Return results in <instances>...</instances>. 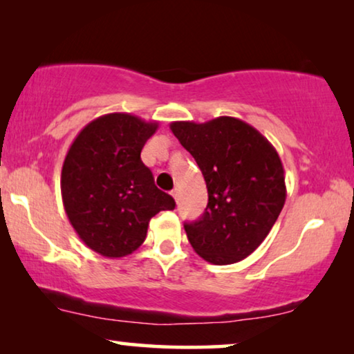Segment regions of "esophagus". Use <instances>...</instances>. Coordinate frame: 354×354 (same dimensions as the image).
I'll list each match as a JSON object with an SVG mask.
<instances>
[{
	"label": "esophagus",
	"mask_w": 354,
	"mask_h": 354,
	"mask_svg": "<svg viewBox=\"0 0 354 354\" xmlns=\"http://www.w3.org/2000/svg\"><path fill=\"white\" fill-rule=\"evenodd\" d=\"M171 195H172L174 200L178 201V190H177V188H176V190H172V192H171Z\"/></svg>",
	"instance_id": "esophagus-1"
}]
</instances>
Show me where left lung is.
<instances>
[{
  "label": "left lung",
  "instance_id": "1",
  "mask_svg": "<svg viewBox=\"0 0 354 354\" xmlns=\"http://www.w3.org/2000/svg\"><path fill=\"white\" fill-rule=\"evenodd\" d=\"M171 130L195 158L207 188L205 214L183 224L188 241L207 263H239L263 243L285 205L279 153L254 127L229 115L203 124L178 120Z\"/></svg>",
  "mask_w": 354,
  "mask_h": 354
}]
</instances>
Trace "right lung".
<instances>
[{"mask_svg": "<svg viewBox=\"0 0 354 354\" xmlns=\"http://www.w3.org/2000/svg\"><path fill=\"white\" fill-rule=\"evenodd\" d=\"M158 127L127 113L104 114L80 130L66 154V214L80 240L104 258L133 253L147 239L149 219L176 207L140 158Z\"/></svg>", "mask_w": 354, "mask_h": 354, "instance_id": "1", "label": "right lung"}]
</instances>
